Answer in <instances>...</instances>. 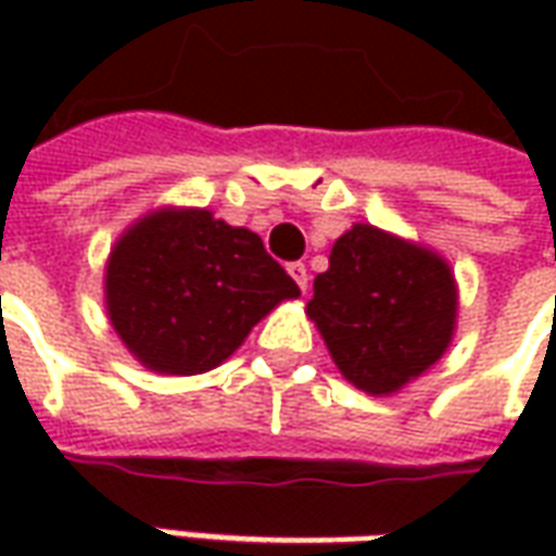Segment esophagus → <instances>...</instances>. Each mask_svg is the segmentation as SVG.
Listing matches in <instances>:
<instances>
[{
	"label": "esophagus",
	"mask_w": 556,
	"mask_h": 556,
	"mask_svg": "<svg viewBox=\"0 0 556 556\" xmlns=\"http://www.w3.org/2000/svg\"><path fill=\"white\" fill-rule=\"evenodd\" d=\"M289 274H291V279L298 282V289L306 294V289H309V270H306V265H303V262H291Z\"/></svg>",
	"instance_id": "esophagus-1"
}]
</instances>
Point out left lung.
I'll return each instance as SVG.
<instances>
[{
  "label": "left lung",
  "instance_id": "8db88e82",
  "mask_svg": "<svg viewBox=\"0 0 556 556\" xmlns=\"http://www.w3.org/2000/svg\"><path fill=\"white\" fill-rule=\"evenodd\" d=\"M345 381L390 396L441 361L455 337L458 286L429 247L354 223L330 250V267L306 303Z\"/></svg>",
  "mask_w": 556,
  "mask_h": 556
}]
</instances>
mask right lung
<instances>
[{"label":"right lung","instance_id":"right-lung-1","mask_svg":"<svg viewBox=\"0 0 556 556\" xmlns=\"http://www.w3.org/2000/svg\"><path fill=\"white\" fill-rule=\"evenodd\" d=\"M110 325L146 369L202 375L270 309L301 298L255 231L207 207H157L115 241L103 274Z\"/></svg>","mask_w":556,"mask_h":556}]
</instances>
